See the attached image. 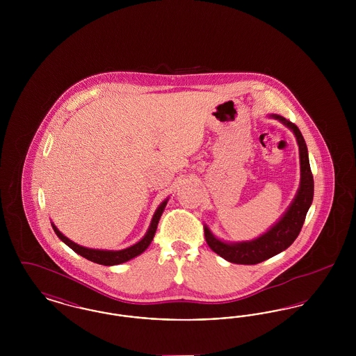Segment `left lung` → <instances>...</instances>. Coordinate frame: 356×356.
Returning <instances> with one entry per match:
<instances>
[{
  "label": "left lung",
  "mask_w": 356,
  "mask_h": 356,
  "mask_svg": "<svg viewBox=\"0 0 356 356\" xmlns=\"http://www.w3.org/2000/svg\"><path fill=\"white\" fill-rule=\"evenodd\" d=\"M273 118L284 122L296 136V140L299 144V154H300V172H302L300 188L298 191L295 200L288 208L286 215L280 219L279 222H276L267 234L257 237L256 240L236 243V244H227L213 236L209 232V229L204 227V235L209 248L215 254H220L222 259L235 264H247V266L257 264L287 250L288 247L295 241V238L299 236L302 227L305 224V215L314 199V176L309 167L305 138L300 134L299 128L293 122L282 116H273Z\"/></svg>",
  "instance_id": "1"
}]
</instances>
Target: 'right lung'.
I'll return each instance as SVG.
<instances>
[{
  "instance_id": "add662e5",
  "label": "right lung",
  "mask_w": 356,
  "mask_h": 356,
  "mask_svg": "<svg viewBox=\"0 0 356 356\" xmlns=\"http://www.w3.org/2000/svg\"><path fill=\"white\" fill-rule=\"evenodd\" d=\"M165 205H167V200L163 202L161 205L157 208V211L154 212V216H153L152 222H151V227H149L147 235L143 237L135 245H132L129 248H125V250H121V251H102V250L85 248V247H81V245L73 243L72 240H69L68 237L64 236L56 228V225L51 224V227H53L56 235L60 237L76 254H81L85 259L90 260L93 263L102 264V266H116V264H121L124 261H128V260L134 259L137 254H143L148 248V245L151 244V241L153 240L156 228H157V224H159V220L161 218V213H163Z\"/></svg>"
}]
</instances>
